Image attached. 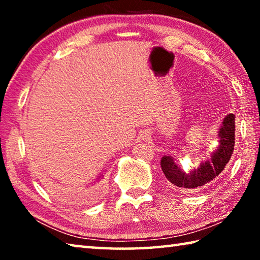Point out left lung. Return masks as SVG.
I'll list each match as a JSON object with an SVG mask.
<instances>
[{
    "label": "left lung",
    "mask_w": 260,
    "mask_h": 260,
    "mask_svg": "<svg viewBox=\"0 0 260 260\" xmlns=\"http://www.w3.org/2000/svg\"><path fill=\"white\" fill-rule=\"evenodd\" d=\"M219 146L210 158L201 161L197 169L191 167L186 172L175 164L174 158L162 156L160 166L171 187L182 192L199 191L222 172L230 161L235 144V116L228 113L218 131Z\"/></svg>",
    "instance_id": "8db88e82"
}]
</instances>
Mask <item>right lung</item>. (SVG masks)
I'll list each match as a JSON object with an SVG mask.
<instances>
[{
    "label": "right lung",
    "instance_id": "add662e5",
    "mask_svg": "<svg viewBox=\"0 0 260 260\" xmlns=\"http://www.w3.org/2000/svg\"><path fill=\"white\" fill-rule=\"evenodd\" d=\"M102 177H103V175H99V177H98V180H100V179H102Z\"/></svg>",
    "mask_w": 260,
    "mask_h": 260
}]
</instances>
